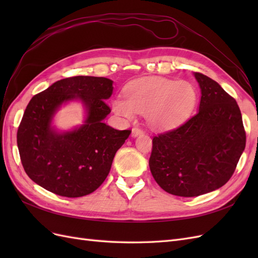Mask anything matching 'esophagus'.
<instances>
[{
  "label": "esophagus",
  "instance_id": "obj_1",
  "mask_svg": "<svg viewBox=\"0 0 258 258\" xmlns=\"http://www.w3.org/2000/svg\"><path fill=\"white\" fill-rule=\"evenodd\" d=\"M142 134H143V130L141 128H139V127L132 128V137H137V136H140Z\"/></svg>",
  "mask_w": 258,
  "mask_h": 258
}]
</instances>
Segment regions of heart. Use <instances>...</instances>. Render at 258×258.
Returning <instances> with one entry per match:
<instances>
[{"mask_svg": "<svg viewBox=\"0 0 258 258\" xmlns=\"http://www.w3.org/2000/svg\"><path fill=\"white\" fill-rule=\"evenodd\" d=\"M126 98L114 102V110L132 118L136 113L147 114L156 128L170 129L182 123L192 112L197 93L188 82H177L160 77H147L130 83Z\"/></svg>", "mask_w": 258, "mask_h": 258, "instance_id": "b5f03b06", "label": "heart"}]
</instances>
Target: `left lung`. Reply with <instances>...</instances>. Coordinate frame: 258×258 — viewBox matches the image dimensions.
<instances>
[{"instance_id":"left-lung-1","label":"left lung","mask_w":258,"mask_h":258,"mask_svg":"<svg viewBox=\"0 0 258 258\" xmlns=\"http://www.w3.org/2000/svg\"><path fill=\"white\" fill-rule=\"evenodd\" d=\"M199 111L181 126L153 138L150 169L163 190L196 197L220 188L235 172L246 135L240 108L210 77L195 73Z\"/></svg>"}]
</instances>
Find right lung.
I'll list each match as a JSON object with an SVG mask.
<instances>
[{"label": "right lung", "mask_w": 258, "mask_h": 258, "mask_svg": "<svg viewBox=\"0 0 258 258\" xmlns=\"http://www.w3.org/2000/svg\"><path fill=\"white\" fill-rule=\"evenodd\" d=\"M113 81L73 76L53 83L30 100L17 131L22 167L33 182L62 197L95 191L110 172L116 152L131 130H117L103 121L111 113L106 100ZM81 98L89 110L85 125L59 135L50 128L53 113L63 102Z\"/></svg>", "instance_id": "1"}]
</instances>
